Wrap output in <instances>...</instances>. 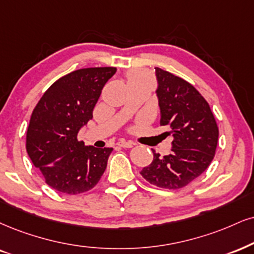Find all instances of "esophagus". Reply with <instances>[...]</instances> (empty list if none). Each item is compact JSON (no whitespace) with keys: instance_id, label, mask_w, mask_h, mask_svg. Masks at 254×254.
I'll return each mask as SVG.
<instances>
[{"instance_id":"34e87169","label":"esophagus","mask_w":254,"mask_h":254,"mask_svg":"<svg viewBox=\"0 0 254 254\" xmlns=\"http://www.w3.org/2000/svg\"><path fill=\"white\" fill-rule=\"evenodd\" d=\"M118 145L120 147H124V148H130V147L134 146V142L126 141V140H121V141L118 142Z\"/></svg>"}]
</instances>
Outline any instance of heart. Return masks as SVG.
<instances>
[{"mask_svg": "<svg viewBox=\"0 0 254 254\" xmlns=\"http://www.w3.org/2000/svg\"><path fill=\"white\" fill-rule=\"evenodd\" d=\"M139 79H145V77H143V74L140 73V71H132V73L128 74V82Z\"/></svg>", "mask_w": 254, "mask_h": 254, "instance_id": "heart-1", "label": "heart"}]
</instances>
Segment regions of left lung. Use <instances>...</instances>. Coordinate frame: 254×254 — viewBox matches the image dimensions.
Wrapping results in <instances>:
<instances>
[{"instance_id":"1","label":"left lung","mask_w":254,"mask_h":254,"mask_svg":"<svg viewBox=\"0 0 254 254\" xmlns=\"http://www.w3.org/2000/svg\"><path fill=\"white\" fill-rule=\"evenodd\" d=\"M160 126H167L174 140L172 152L153 151L151 165L140 174L154 186L178 190L201 175L213 160L219 129L209 105L192 84L155 67Z\"/></svg>"}]
</instances>
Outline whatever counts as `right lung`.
<instances>
[{
	"mask_svg": "<svg viewBox=\"0 0 254 254\" xmlns=\"http://www.w3.org/2000/svg\"><path fill=\"white\" fill-rule=\"evenodd\" d=\"M115 73L114 67L71 71L55 81L34 108L27 153L52 189L80 194L102 177L113 148L84 146L77 134L93 119L103 86Z\"/></svg>",
	"mask_w": 254,
	"mask_h": 254,
	"instance_id": "1",
	"label": "right lung"
}]
</instances>
